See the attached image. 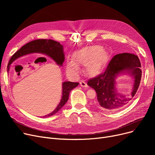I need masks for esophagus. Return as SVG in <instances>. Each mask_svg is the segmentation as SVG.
Masks as SVG:
<instances>
[{
  "mask_svg": "<svg viewBox=\"0 0 155 155\" xmlns=\"http://www.w3.org/2000/svg\"><path fill=\"white\" fill-rule=\"evenodd\" d=\"M80 85L83 87H88V85L87 84V83L85 82V81H81V82H80Z\"/></svg>",
  "mask_w": 155,
  "mask_h": 155,
  "instance_id": "esophagus-1",
  "label": "esophagus"
}]
</instances>
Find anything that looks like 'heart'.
Instances as JSON below:
<instances>
[{"instance_id": "heart-1", "label": "heart", "mask_w": 155, "mask_h": 155, "mask_svg": "<svg viewBox=\"0 0 155 155\" xmlns=\"http://www.w3.org/2000/svg\"><path fill=\"white\" fill-rule=\"evenodd\" d=\"M74 60L69 59L67 62V70L71 74H76L78 65H85V71L88 75H98L105 69L110 61L108 51L99 45L87 46L78 50L73 55Z\"/></svg>"}]
</instances>
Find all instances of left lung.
I'll return each instance as SVG.
<instances>
[{
    "label": "left lung",
    "instance_id": "obj_1",
    "mask_svg": "<svg viewBox=\"0 0 155 155\" xmlns=\"http://www.w3.org/2000/svg\"><path fill=\"white\" fill-rule=\"evenodd\" d=\"M141 67L139 58L134 54L123 53L114 56L104 73L87 82L97 93V106L104 110L117 111L131 103L141 82ZM121 74H127L134 80L131 91L127 94L119 93L116 87L115 80Z\"/></svg>",
    "mask_w": 155,
    "mask_h": 155
}]
</instances>
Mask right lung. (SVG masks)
<instances>
[{
    "mask_svg": "<svg viewBox=\"0 0 155 155\" xmlns=\"http://www.w3.org/2000/svg\"><path fill=\"white\" fill-rule=\"evenodd\" d=\"M33 53H41L48 56L52 60H53L60 67L62 66L64 60L63 46L60 43L55 41L52 39H36L23 46L17 52H15L12 55L9 62V64L7 65V71H9L11 64L14 60L22 56ZM78 84H79L78 82H63L62 96L59 104L52 112L46 116H43V117L51 116L54 115V114L58 112L68 100L70 92L73 88L77 87Z\"/></svg>",
    "mask_w": 155,
    "mask_h": 155,
    "instance_id": "1",
    "label": "right lung"
}]
</instances>
